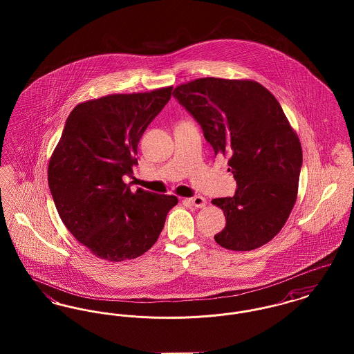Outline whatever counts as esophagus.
Wrapping results in <instances>:
<instances>
[{
	"label": "esophagus",
	"instance_id": "34e87169",
	"mask_svg": "<svg viewBox=\"0 0 354 354\" xmlns=\"http://www.w3.org/2000/svg\"><path fill=\"white\" fill-rule=\"evenodd\" d=\"M187 202L189 203V204H192V205H195V207H204L205 204H207V201H205V198H203L201 195H196V196H192V198H189V199H187Z\"/></svg>",
	"mask_w": 354,
	"mask_h": 354
}]
</instances>
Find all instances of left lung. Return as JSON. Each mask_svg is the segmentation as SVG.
Here are the masks:
<instances>
[{"mask_svg": "<svg viewBox=\"0 0 354 354\" xmlns=\"http://www.w3.org/2000/svg\"><path fill=\"white\" fill-rule=\"evenodd\" d=\"M172 95L201 124L215 155H230L235 195L212 203L225 227L215 241L232 251H251L284 227L297 198L301 145L277 100L254 81L199 78Z\"/></svg>", "mask_w": 354, "mask_h": 354, "instance_id": "8db88e82", "label": "left lung"}]
</instances>
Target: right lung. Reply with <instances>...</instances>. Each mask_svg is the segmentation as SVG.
<instances>
[{
	"label": "right lung",
	"mask_w": 354,
	"mask_h": 354,
	"mask_svg": "<svg viewBox=\"0 0 354 354\" xmlns=\"http://www.w3.org/2000/svg\"><path fill=\"white\" fill-rule=\"evenodd\" d=\"M172 87L84 102L70 113L48 169L51 196L70 234L109 261L135 259L160 235L176 196L123 182L138 143Z\"/></svg>",
	"instance_id": "add662e5"
}]
</instances>
